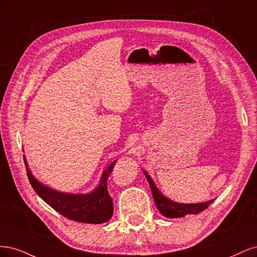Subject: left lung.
Returning <instances> with one entry per match:
<instances>
[{"label": "left lung", "instance_id": "obj_1", "mask_svg": "<svg viewBox=\"0 0 257 257\" xmlns=\"http://www.w3.org/2000/svg\"><path fill=\"white\" fill-rule=\"evenodd\" d=\"M143 173L145 174V177L148 180V184H150L153 197L155 200V204L157 208L160 211L161 214L164 217L173 219V218H183L187 214H197L201 211L205 210L207 207H208L213 200L203 202V203H194V204H184V203H176L167 196H164L159 189L156 187L152 177L148 175L146 171L143 170Z\"/></svg>", "mask_w": 257, "mask_h": 257}]
</instances>
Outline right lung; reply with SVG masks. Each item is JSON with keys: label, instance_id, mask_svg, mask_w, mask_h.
<instances>
[{"label": "right lung", "instance_id": "add662e5", "mask_svg": "<svg viewBox=\"0 0 257 257\" xmlns=\"http://www.w3.org/2000/svg\"><path fill=\"white\" fill-rule=\"evenodd\" d=\"M23 158L28 177L33 189L48 205H50L62 216L77 222L89 223V224H101L112 218L113 201L107 191L106 180L109 178L116 160L113 161L106 170L103 171L100 183L92 192L76 194L56 191V190L40 183L32 174L26 156H23Z\"/></svg>", "mask_w": 257, "mask_h": 257}]
</instances>
